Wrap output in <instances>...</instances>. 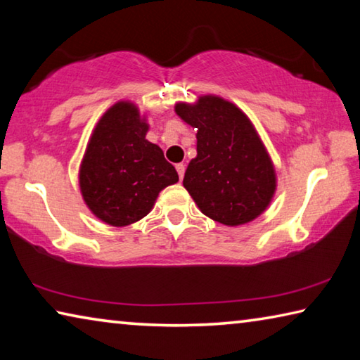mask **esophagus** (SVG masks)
Returning a JSON list of instances; mask_svg holds the SVG:
<instances>
[{"mask_svg":"<svg viewBox=\"0 0 360 360\" xmlns=\"http://www.w3.org/2000/svg\"><path fill=\"white\" fill-rule=\"evenodd\" d=\"M176 172H178L179 179L182 181V178H184V173H186V165H184V163H178V165H176Z\"/></svg>","mask_w":360,"mask_h":360,"instance_id":"obj_1","label":"esophagus"}]
</instances>
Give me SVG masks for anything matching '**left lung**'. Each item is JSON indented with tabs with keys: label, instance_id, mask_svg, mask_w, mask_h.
Segmentation results:
<instances>
[{
	"label": "left lung",
	"instance_id": "left-lung-1",
	"mask_svg": "<svg viewBox=\"0 0 360 360\" xmlns=\"http://www.w3.org/2000/svg\"><path fill=\"white\" fill-rule=\"evenodd\" d=\"M176 114L197 129V157L182 184L200 211L224 225L254 221L276 188V176L251 120L233 103L206 95L178 103Z\"/></svg>",
	"mask_w": 360,
	"mask_h": 360
}]
</instances>
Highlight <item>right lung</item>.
<instances>
[{
    "instance_id": "1",
    "label": "right lung",
    "mask_w": 360,
    "mask_h": 360,
    "mask_svg": "<svg viewBox=\"0 0 360 360\" xmlns=\"http://www.w3.org/2000/svg\"><path fill=\"white\" fill-rule=\"evenodd\" d=\"M148 129L133 103H115L85 150L79 173L82 197L96 217L114 227L143 219L158 192L179 181L162 149L146 139Z\"/></svg>"
}]
</instances>
